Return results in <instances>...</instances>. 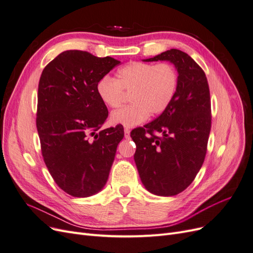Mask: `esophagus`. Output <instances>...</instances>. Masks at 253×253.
<instances>
[{"label":"esophagus","instance_id":"1","mask_svg":"<svg viewBox=\"0 0 253 253\" xmlns=\"http://www.w3.org/2000/svg\"><path fill=\"white\" fill-rule=\"evenodd\" d=\"M129 133H131V131H129V128L126 127V128H125V137H126V139L129 138Z\"/></svg>","mask_w":253,"mask_h":253}]
</instances>
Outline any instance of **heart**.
<instances>
[{
	"label": "heart",
	"mask_w": 253,
	"mask_h": 253,
	"mask_svg": "<svg viewBox=\"0 0 253 253\" xmlns=\"http://www.w3.org/2000/svg\"><path fill=\"white\" fill-rule=\"evenodd\" d=\"M179 75L171 63L129 62L116 74V80L102 77L96 84V93L101 102L115 109L122 102L124 91L131 93V104L111 114L112 125L133 127L152 116L163 114L177 93Z\"/></svg>",
	"instance_id": "b5f03b06"
}]
</instances>
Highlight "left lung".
<instances>
[{
	"mask_svg": "<svg viewBox=\"0 0 253 253\" xmlns=\"http://www.w3.org/2000/svg\"><path fill=\"white\" fill-rule=\"evenodd\" d=\"M159 60L170 61L177 70V93L159 117L136 128L131 137L145 189L158 196H174L191 185L204 164L211 129L210 90L202 67L188 53L172 48L143 61Z\"/></svg>",
	"mask_w": 253,
	"mask_h": 253,
	"instance_id": "left-lung-1",
	"label": "left lung"
}]
</instances>
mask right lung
Here are the masks:
<instances>
[{
    "label": "right lung",
    "mask_w": 253,
    "mask_h": 253,
    "mask_svg": "<svg viewBox=\"0 0 253 253\" xmlns=\"http://www.w3.org/2000/svg\"><path fill=\"white\" fill-rule=\"evenodd\" d=\"M119 63L112 57L66 50L42 72L37 109L42 156L59 188L72 196L88 197L103 189L124 138L120 126L97 133L109 112L96 84Z\"/></svg>",
    "instance_id": "obj_1"
}]
</instances>
